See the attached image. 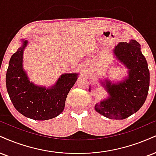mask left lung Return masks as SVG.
<instances>
[{
    "label": "left lung",
    "mask_w": 156,
    "mask_h": 156,
    "mask_svg": "<svg viewBox=\"0 0 156 156\" xmlns=\"http://www.w3.org/2000/svg\"><path fill=\"white\" fill-rule=\"evenodd\" d=\"M140 48L137 41L131 40L129 43H120L114 49L117 59L129 69V77L117 84L108 80L103 82L110 96L97 103L95 110L106 118L126 119L137 112L145 102L149 89L150 72Z\"/></svg>",
    "instance_id": "1"
}]
</instances>
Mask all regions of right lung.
Returning <instances> with one entry per match:
<instances>
[{
  "label": "right lung",
  "mask_w": 156,
  "mask_h": 156,
  "mask_svg": "<svg viewBox=\"0 0 156 156\" xmlns=\"http://www.w3.org/2000/svg\"><path fill=\"white\" fill-rule=\"evenodd\" d=\"M22 44L11 57L5 77L13 105L22 115L33 120L45 121L57 117L65 108L67 96L78 79V74L62 75L50 89L34 85L22 69L23 50L27 41L23 40Z\"/></svg>",
  "instance_id": "right-lung-1"
}]
</instances>
